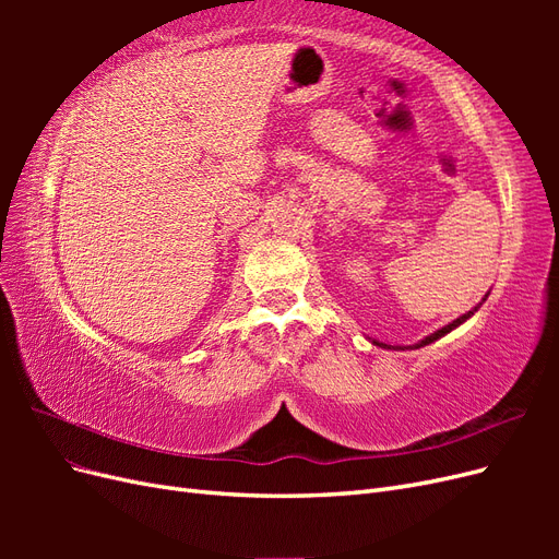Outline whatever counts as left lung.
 <instances>
[{
    "label": "left lung",
    "mask_w": 559,
    "mask_h": 559,
    "mask_svg": "<svg viewBox=\"0 0 559 559\" xmlns=\"http://www.w3.org/2000/svg\"><path fill=\"white\" fill-rule=\"evenodd\" d=\"M485 298H487V296H485ZM485 298H483V300H485ZM480 306H483V302H480ZM480 306H476V308H473V310H468V312H466V314H462L460 319H454L452 324H448V326H443V329L433 331L431 335H427V337H425V341H419V343H417V345H413V347H425V345H429V343L438 341V337H443V335H445V333H450L452 329H456V326H460V324H464V321H466L468 317H473V312H478V308H480ZM373 343H376V341H373ZM376 345H380V347H386V349H392V345H384V343H376ZM399 349H401V347H399Z\"/></svg>",
    "instance_id": "1"
}]
</instances>
